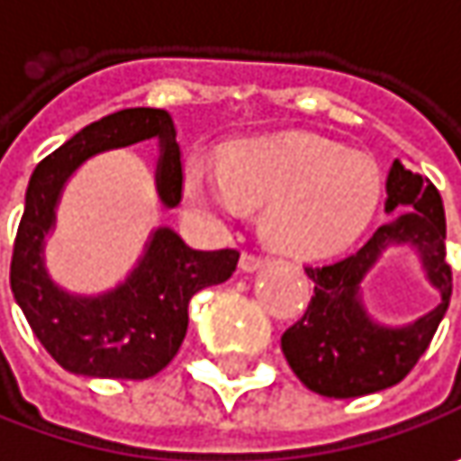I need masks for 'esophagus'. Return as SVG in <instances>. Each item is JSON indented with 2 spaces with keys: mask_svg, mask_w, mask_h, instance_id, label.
I'll return each mask as SVG.
<instances>
[{
  "mask_svg": "<svg viewBox=\"0 0 461 461\" xmlns=\"http://www.w3.org/2000/svg\"><path fill=\"white\" fill-rule=\"evenodd\" d=\"M264 264H267V258L258 257V254H251V251L240 254V261H239L240 272H249V275H251V272H258Z\"/></svg>",
  "mask_w": 461,
  "mask_h": 461,
  "instance_id": "34e87169",
  "label": "esophagus"
}]
</instances>
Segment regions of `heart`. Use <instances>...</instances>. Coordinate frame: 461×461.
Wrapping results in <instances>:
<instances>
[{
	"label": "heart",
	"mask_w": 461,
	"mask_h": 461,
	"mask_svg": "<svg viewBox=\"0 0 461 461\" xmlns=\"http://www.w3.org/2000/svg\"><path fill=\"white\" fill-rule=\"evenodd\" d=\"M185 197L207 221H239L264 207L261 233L293 257L339 254L366 230L382 200V171L366 153L321 135L243 140L221 168L189 158Z\"/></svg>",
	"instance_id": "b5f03b06"
}]
</instances>
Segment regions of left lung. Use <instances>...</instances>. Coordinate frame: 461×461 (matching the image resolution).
I'll return each mask as SVG.
<instances>
[{
	"instance_id": "1",
	"label": "left lung",
	"mask_w": 461,
	"mask_h": 461,
	"mask_svg": "<svg viewBox=\"0 0 461 461\" xmlns=\"http://www.w3.org/2000/svg\"><path fill=\"white\" fill-rule=\"evenodd\" d=\"M384 210L393 221L380 225L359 251L305 269L315 290L305 315L285 330L282 351L300 382L318 395L362 398L398 384L423 357L449 308L452 267L447 264V221L438 189L395 158L387 174ZM405 242L419 251L442 300L408 327H380L366 315L358 285L390 245Z\"/></svg>"
}]
</instances>
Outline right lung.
<instances>
[{"label":"right lung","instance_id":"obj_1","mask_svg":"<svg viewBox=\"0 0 461 461\" xmlns=\"http://www.w3.org/2000/svg\"><path fill=\"white\" fill-rule=\"evenodd\" d=\"M158 138L156 189L167 207L182 203V151L167 110L131 107L102 117L35 167L17 228L9 285L45 351L66 372L104 380H149L167 366L186 336L189 300L236 272L239 251H197L171 228H158L131 276L95 297L53 285L43 239L56 222L66 179L95 153Z\"/></svg>","mask_w":461,"mask_h":461}]
</instances>
